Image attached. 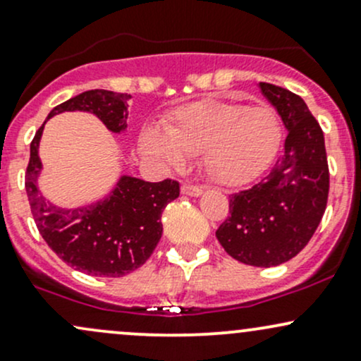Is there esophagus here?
<instances>
[{
	"mask_svg": "<svg viewBox=\"0 0 361 361\" xmlns=\"http://www.w3.org/2000/svg\"><path fill=\"white\" fill-rule=\"evenodd\" d=\"M182 195L185 196H200L203 192V188L201 185H195V184H182L180 188Z\"/></svg>",
	"mask_w": 361,
	"mask_h": 361,
	"instance_id": "esophagus-1",
	"label": "esophagus"
}]
</instances>
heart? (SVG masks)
Segmentation results:
<instances>
[{
	"label": "heart",
	"instance_id": "obj_1",
	"mask_svg": "<svg viewBox=\"0 0 361 361\" xmlns=\"http://www.w3.org/2000/svg\"><path fill=\"white\" fill-rule=\"evenodd\" d=\"M281 141V120L272 108L207 99L179 108L165 134L146 130L142 148L170 166L180 165L184 154H203L210 179L241 185L274 160Z\"/></svg>",
	"mask_w": 361,
	"mask_h": 361
}]
</instances>
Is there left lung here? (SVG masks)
Instances as JSON below:
<instances>
[{
	"label": "left lung",
	"mask_w": 361,
	"mask_h": 361,
	"mask_svg": "<svg viewBox=\"0 0 361 361\" xmlns=\"http://www.w3.org/2000/svg\"><path fill=\"white\" fill-rule=\"evenodd\" d=\"M289 130L270 172L250 189L228 196L231 215L216 239L238 262L275 267L294 258L315 234L329 197L324 133L301 96L259 82Z\"/></svg>",
	"instance_id": "1"
}]
</instances>
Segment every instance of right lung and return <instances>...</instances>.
Here are the masks:
<instances>
[{
    "label": "right lung",
    "mask_w": 361,
    "mask_h": 361,
    "mask_svg": "<svg viewBox=\"0 0 361 361\" xmlns=\"http://www.w3.org/2000/svg\"><path fill=\"white\" fill-rule=\"evenodd\" d=\"M123 92L94 89L58 104L48 118L61 111H91L111 133L127 127ZM46 123V122H44ZM30 142L25 191L39 234L67 265L94 277H122L145 265L161 238V212L179 196V182H146L123 176L108 197L89 207L63 210L46 201L36 182L41 172L37 154L44 129Z\"/></svg>",
    "instance_id": "right-lung-1"
}]
</instances>
